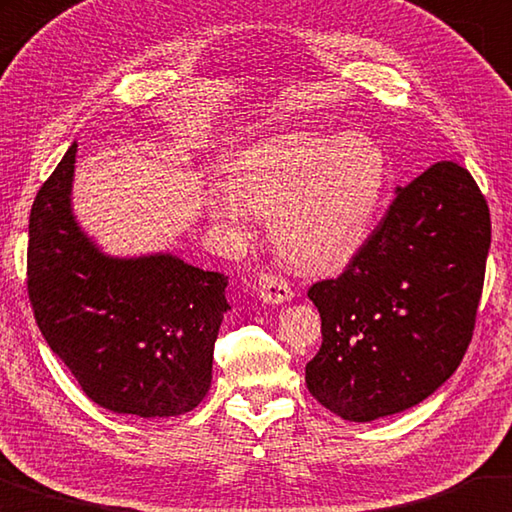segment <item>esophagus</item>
I'll use <instances>...</instances> for the list:
<instances>
[{"label": "esophagus", "instance_id": "34e87169", "mask_svg": "<svg viewBox=\"0 0 512 512\" xmlns=\"http://www.w3.org/2000/svg\"><path fill=\"white\" fill-rule=\"evenodd\" d=\"M258 297L265 304H283V301L292 299V288L279 274H261V279H258Z\"/></svg>", "mask_w": 512, "mask_h": 512}]
</instances>
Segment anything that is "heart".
Masks as SVG:
<instances>
[{"instance_id": "b5f03b06", "label": "heart", "mask_w": 512, "mask_h": 512, "mask_svg": "<svg viewBox=\"0 0 512 512\" xmlns=\"http://www.w3.org/2000/svg\"><path fill=\"white\" fill-rule=\"evenodd\" d=\"M231 188L208 211L238 222L245 205L270 215L276 247L306 270L335 272L370 242L388 188V156L360 133L286 131L245 147Z\"/></svg>"}]
</instances>
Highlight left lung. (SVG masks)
Instances as JSON below:
<instances>
[{"label":"left lung","mask_w":512,"mask_h":512,"mask_svg":"<svg viewBox=\"0 0 512 512\" xmlns=\"http://www.w3.org/2000/svg\"><path fill=\"white\" fill-rule=\"evenodd\" d=\"M490 249V211L465 167L440 161L397 197L338 279L308 290L322 347L311 395L349 422L413 408L469 347Z\"/></svg>","instance_id":"8db88e82"}]
</instances>
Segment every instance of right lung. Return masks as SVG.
Listing matches in <instances>:
<instances>
[{
    "label": "right lung",
    "instance_id": "1",
    "mask_svg": "<svg viewBox=\"0 0 512 512\" xmlns=\"http://www.w3.org/2000/svg\"><path fill=\"white\" fill-rule=\"evenodd\" d=\"M77 142L29 217L27 286L47 345L102 408L177 417L206 397L226 279L172 254H104L74 215Z\"/></svg>",
    "mask_w": 512,
    "mask_h": 512
}]
</instances>
